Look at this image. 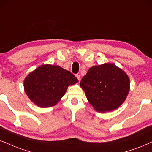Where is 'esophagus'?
I'll return each instance as SVG.
<instances>
[{"mask_svg": "<svg viewBox=\"0 0 152 152\" xmlns=\"http://www.w3.org/2000/svg\"><path fill=\"white\" fill-rule=\"evenodd\" d=\"M75 76H76V77H77V80H79V81H80V79H81V77H80V75H79V74H77Z\"/></svg>", "mask_w": 152, "mask_h": 152, "instance_id": "1", "label": "esophagus"}]
</instances>
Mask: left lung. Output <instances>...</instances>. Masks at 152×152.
<instances>
[{
  "label": "left lung",
  "mask_w": 152,
  "mask_h": 152,
  "mask_svg": "<svg viewBox=\"0 0 152 152\" xmlns=\"http://www.w3.org/2000/svg\"><path fill=\"white\" fill-rule=\"evenodd\" d=\"M80 87L94 109L106 113L116 110L125 102L130 91V79L122 69L106 63L90 67Z\"/></svg>",
  "instance_id": "obj_1"
}]
</instances>
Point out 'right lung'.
Returning <instances> with one entry per match:
<instances>
[{
    "label": "right lung",
    "instance_id": "add662e5",
    "mask_svg": "<svg viewBox=\"0 0 152 152\" xmlns=\"http://www.w3.org/2000/svg\"><path fill=\"white\" fill-rule=\"evenodd\" d=\"M78 82L70 71L58 65H42L29 73L24 80L26 94L39 107L55 106L65 95L67 87Z\"/></svg>",
    "mask_w": 152,
    "mask_h": 152
}]
</instances>
